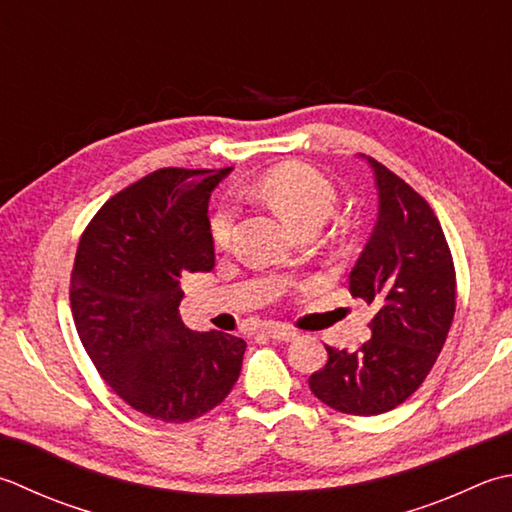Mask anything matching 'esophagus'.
Returning <instances> with one entry per match:
<instances>
[{
    "label": "esophagus",
    "instance_id": "1",
    "mask_svg": "<svg viewBox=\"0 0 512 512\" xmlns=\"http://www.w3.org/2000/svg\"><path fill=\"white\" fill-rule=\"evenodd\" d=\"M264 333L268 337L277 339V342H293V339L297 337V333H295L293 328L282 326V324H264Z\"/></svg>",
    "mask_w": 512,
    "mask_h": 512
}]
</instances>
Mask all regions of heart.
Returning <instances> with one entry per match:
<instances>
[{
  "label": "heart",
  "instance_id": "obj_1",
  "mask_svg": "<svg viewBox=\"0 0 512 512\" xmlns=\"http://www.w3.org/2000/svg\"><path fill=\"white\" fill-rule=\"evenodd\" d=\"M248 193L268 204L297 230L319 228L333 215L337 206V186L322 170L304 162H286L264 170ZM237 226V210L233 204H219L210 217L208 233L217 250H228L233 244Z\"/></svg>",
  "mask_w": 512,
  "mask_h": 512
}]
</instances>
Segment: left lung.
<instances>
[{"label": "left lung", "instance_id": "obj_1", "mask_svg": "<svg viewBox=\"0 0 512 512\" xmlns=\"http://www.w3.org/2000/svg\"><path fill=\"white\" fill-rule=\"evenodd\" d=\"M379 190L373 237L350 273V293L373 306L362 348L328 350L308 386L346 415H382L424 384L446 344L457 306L453 255L426 199L368 157Z\"/></svg>", "mask_w": 512, "mask_h": 512}]
</instances>
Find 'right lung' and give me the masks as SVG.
I'll return each instance as SVG.
<instances>
[{"label": "right lung", "mask_w": 512, "mask_h": 512, "mask_svg": "<svg viewBox=\"0 0 512 512\" xmlns=\"http://www.w3.org/2000/svg\"><path fill=\"white\" fill-rule=\"evenodd\" d=\"M230 168H159L119 190L82 233L70 275L77 335L104 382L139 410L182 424L235 386L242 337L188 330L182 279L213 270L208 197Z\"/></svg>", "instance_id": "obj_1"}]
</instances>
